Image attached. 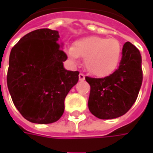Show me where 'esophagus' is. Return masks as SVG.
Segmentation results:
<instances>
[{"instance_id":"esophagus-1","label":"esophagus","mask_w":153,"mask_h":153,"mask_svg":"<svg viewBox=\"0 0 153 153\" xmlns=\"http://www.w3.org/2000/svg\"><path fill=\"white\" fill-rule=\"evenodd\" d=\"M79 79L80 81H83V80L85 79V75L83 74H79Z\"/></svg>"}]
</instances>
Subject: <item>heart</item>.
I'll return each instance as SVG.
<instances>
[{
  "instance_id": "obj_1",
  "label": "heart",
  "mask_w": 153,
  "mask_h": 153,
  "mask_svg": "<svg viewBox=\"0 0 153 153\" xmlns=\"http://www.w3.org/2000/svg\"><path fill=\"white\" fill-rule=\"evenodd\" d=\"M65 53L74 63L79 56L84 57L85 68L91 74L106 77L117 69L122 48L116 38L89 36L77 40L74 47H67Z\"/></svg>"
}]
</instances>
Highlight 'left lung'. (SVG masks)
Listing matches in <instances>:
<instances>
[{"instance_id": "left-lung-1", "label": "left lung", "mask_w": 153, "mask_h": 153, "mask_svg": "<svg viewBox=\"0 0 153 153\" xmlns=\"http://www.w3.org/2000/svg\"><path fill=\"white\" fill-rule=\"evenodd\" d=\"M91 87L88 109L102 120L118 118L131 108L143 82L142 56L139 51L127 42L122 49L120 66L102 79L86 77Z\"/></svg>"}]
</instances>
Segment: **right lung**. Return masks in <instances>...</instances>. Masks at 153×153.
<instances>
[{
  "label": "right lung",
  "instance_id": "add662e5",
  "mask_svg": "<svg viewBox=\"0 0 153 153\" xmlns=\"http://www.w3.org/2000/svg\"><path fill=\"white\" fill-rule=\"evenodd\" d=\"M59 32L42 28L19 41L10 54L7 86L15 107L27 120L51 124L63 115L65 99L79 81L64 67L66 54Z\"/></svg>",
  "mask_w": 153,
  "mask_h": 153
}]
</instances>
